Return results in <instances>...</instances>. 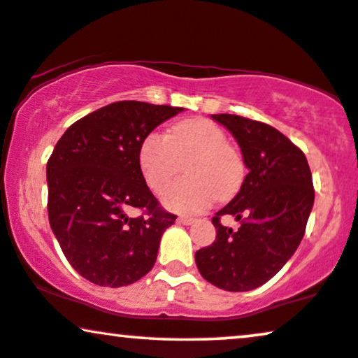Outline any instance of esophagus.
<instances>
[{"instance_id":"34e87169","label":"esophagus","mask_w":358,"mask_h":358,"mask_svg":"<svg viewBox=\"0 0 358 358\" xmlns=\"http://www.w3.org/2000/svg\"><path fill=\"white\" fill-rule=\"evenodd\" d=\"M196 219L194 217H188V216H180L178 217V222L180 224H185V226H189V224H193Z\"/></svg>"}]
</instances>
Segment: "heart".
Here are the masks:
<instances>
[{"label": "heart", "mask_w": 358, "mask_h": 358, "mask_svg": "<svg viewBox=\"0 0 358 358\" xmlns=\"http://www.w3.org/2000/svg\"><path fill=\"white\" fill-rule=\"evenodd\" d=\"M139 166L150 189L160 192L187 160V178L171 183L162 203L171 211L201 213L214 199H229L245 178V164L227 136L209 119L194 117L175 124L169 136L152 132L139 147Z\"/></svg>", "instance_id": "obj_1"}]
</instances>
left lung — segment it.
Listing matches in <instances>:
<instances>
[{"label":"left lung","instance_id":"obj_1","mask_svg":"<svg viewBox=\"0 0 358 358\" xmlns=\"http://www.w3.org/2000/svg\"><path fill=\"white\" fill-rule=\"evenodd\" d=\"M241 147L249 173L241 192L213 217L216 241L194 254L204 280L226 292H250L275 276L296 252L314 204L313 176L301 150L268 124L211 114ZM231 213L240 227L220 224Z\"/></svg>","mask_w":358,"mask_h":358}]
</instances>
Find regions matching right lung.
<instances>
[{
	"mask_svg": "<svg viewBox=\"0 0 358 358\" xmlns=\"http://www.w3.org/2000/svg\"><path fill=\"white\" fill-rule=\"evenodd\" d=\"M185 108L117 101L71 124L47 162L49 222L66 260L99 287L149 273L176 216L164 211L139 166L142 141ZM142 217H129L131 208Z\"/></svg>",
	"mask_w": 358,
	"mask_h": 358,
	"instance_id": "right-lung-1",
	"label": "right lung"
}]
</instances>
